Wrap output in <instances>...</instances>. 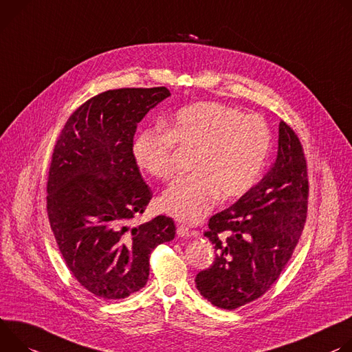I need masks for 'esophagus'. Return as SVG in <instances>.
<instances>
[{
	"label": "esophagus",
	"instance_id": "esophagus-1",
	"mask_svg": "<svg viewBox=\"0 0 352 352\" xmlns=\"http://www.w3.org/2000/svg\"><path fill=\"white\" fill-rule=\"evenodd\" d=\"M177 235L187 238L191 235V229L184 223H177Z\"/></svg>",
	"mask_w": 352,
	"mask_h": 352
}]
</instances>
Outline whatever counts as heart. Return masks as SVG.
<instances>
[{
  "label": "heart",
  "instance_id": "obj_1",
  "mask_svg": "<svg viewBox=\"0 0 352 352\" xmlns=\"http://www.w3.org/2000/svg\"><path fill=\"white\" fill-rule=\"evenodd\" d=\"M192 152L190 176L162 197L169 214L197 222L221 200L242 197L258 180L271 148V133L258 116L217 102L180 109L166 124L142 130L134 140L137 165L162 182L177 176L175 148Z\"/></svg>",
  "mask_w": 352,
  "mask_h": 352
}]
</instances>
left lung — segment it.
Returning a JSON list of instances; mask_svg holds the SVG:
<instances>
[{
    "mask_svg": "<svg viewBox=\"0 0 352 352\" xmlns=\"http://www.w3.org/2000/svg\"><path fill=\"white\" fill-rule=\"evenodd\" d=\"M307 199L302 142L294 129L281 122L276 161L242 199L208 221L204 236L215 246L217 256L196 277L199 292L228 310L264 295L299 243Z\"/></svg>",
    "mask_w": 352,
    "mask_h": 352,
    "instance_id": "left-lung-1",
    "label": "left lung"
}]
</instances>
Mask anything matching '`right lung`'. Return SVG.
I'll use <instances>...</instances> for the list:
<instances>
[{"label": "right lung", "mask_w": 352, "mask_h": 352, "mask_svg": "<svg viewBox=\"0 0 352 352\" xmlns=\"http://www.w3.org/2000/svg\"><path fill=\"white\" fill-rule=\"evenodd\" d=\"M170 95L165 87L110 89L65 122L47 176V217L74 278L95 296L123 299L145 287L152 250L175 238L160 215L134 225L152 199L133 155L137 124Z\"/></svg>", "instance_id": "right-lung-1"}]
</instances>
